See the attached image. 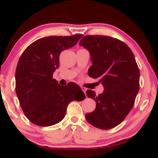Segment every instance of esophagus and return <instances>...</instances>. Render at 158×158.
<instances>
[{
    "label": "esophagus",
    "instance_id": "obj_1",
    "mask_svg": "<svg viewBox=\"0 0 158 158\" xmlns=\"http://www.w3.org/2000/svg\"><path fill=\"white\" fill-rule=\"evenodd\" d=\"M81 89L83 91V92H84V94H86V91H87V89L85 88H84V87H81Z\"/></svg>",
    "mask_w": 158,
    "mask_h": 158
}]
</instances>
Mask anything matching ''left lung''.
Here are the masks:
<instances>
[{
  "label": "left lung",
  "instance_id": "obj_1",
  "mask_svg": "<svg viewBox=\"0 0 158 158\" xmlns=\"http://www.w3.org/2000/svg\"><path fill=\"white\" fill-rule=\"evenodd\" d=\"M79 45L88 49L93 65L88 75L99 79L101 94L92 90L86 94L96 101V109L85 114L87 121L97 128L109 130L119 125L132 109L139 90L140 71L129 47L107 36L86 35Z\"/></svg>",
  "mask_w": 158,
  "mask_h": 158
}]
</instances>
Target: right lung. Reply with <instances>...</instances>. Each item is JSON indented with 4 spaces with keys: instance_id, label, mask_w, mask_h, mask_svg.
<instances>
[{
    "instance_id": "right-lung-1",
    "label": "right lung",
    "mask_w": 158,
    "mask_h": 158,
    "mask_svg": "<svg viewBox=\"0 0 158 158\" xmlns=\"http://www.w3.org/2000/svg\"><path fill=\"white\" fill-rule=\"evenodd\" d=\"M83 35L50 36L31 43L20 56L15 92L26 117L35 125L50 126L64 119L69 104L85 98L74 83L62 86L52 78L62 51L75 46Z\"/></svg>"
}]
</instances>
